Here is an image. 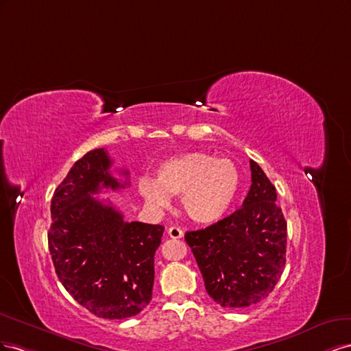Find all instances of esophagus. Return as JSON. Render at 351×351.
Instances as JSON below:
<instances>
[{"label": "esophagus", "mask_w": 351, "mask_h": 351, "mask_svg": "<svg viewBox=\"0 0 351 351\" xmlns=\"http://www.w3.org/2000/svg\"><path fill=\"white\" fill-rule=\"evenodd\" d=\"M167 235L170 238H173V239H179V238L184 237V231L179 226H170L167 229Z\"/></svg>", "instance_id": "obj_1"}]
</instances>
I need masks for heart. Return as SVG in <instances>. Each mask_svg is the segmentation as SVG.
<instances>
[{
	"mask_svg": "<svg viewBox=\"0 0 351 351\" xmlns=\"http://www.w3.org/2000/svg\"><path fill=\"white\" fill-rule=\"evenodd\" d=\"M239 170L229 158L189 152L166 158L156 169V179L144 176L138 191L154 210L172 204V195L181 194L182 207L197 223H215L222 219L238 194Z\"/></svg>",
	"mask_w": 351,
	"mask_h": 351,
	"instance_id": "heart-1",
	"label": "heart"
}]
</instances>
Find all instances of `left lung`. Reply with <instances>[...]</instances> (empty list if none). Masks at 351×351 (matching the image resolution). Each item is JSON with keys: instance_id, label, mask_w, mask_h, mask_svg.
Listing matches in <instances>:
<instances>
[{"instance_id": "8db88e82", "label": "left lung", "mask_w": 351, "mask_h": 351, "mask_svg": "<svg viewBox=\"0 0 351 351\" xmlns=\"http://www.w3.org/2000/svg\"><path fill=\"white\" fill-rule=\"evenodd\" d=\"M252 186L243 207L219 222L185 234L207 294L222 307H248L274 291L285 267L287 222L276 189L250 160Z\"/></svg>"}]
</instances>
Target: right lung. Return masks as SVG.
Wrapping results in <instances>:
<instances>
[{"instance_id":"obj_1","label":"right lung","mask_w":351,"mask_h":351,"mask_svg":"<svg viewBox=\"0 0 351 351\" xmlns=\"http://www.w3.org/2000/svg\"><path fill=\"white\" fill-rule=\"evenodd\" d=\"M104 148L91 149L69 170L51 199L48 248L66 291L103 319L138 315L152 302L154 254L165 228L126 222L94 195L129 185L110 172ZM128 178V170H122Z\"/></svg>"}]
</instances>
